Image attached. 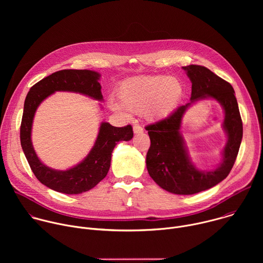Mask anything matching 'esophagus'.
<instances>
[{
	"instance_id": "obj_1",
	"label": "esophagus",
	"mask_w": 263,
	"mask_h": 263,
	"mask_svg": "<svg viewBox=\"0 0 263 263\" xmlns=\"http://www.w3.org/2000/svg\"><path fill=\"white\" fill-rule=\"evenodd\" d=\"M133 131H134L135 134L142 133V132H143V128H142L140 125H134V126H133Z\"/></svg>"
}]
</instances>
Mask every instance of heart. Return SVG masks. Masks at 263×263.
I'll use <instances>...</instances> for the list:
<instances>
[{
	"label": "heart",
	"instance_id": "heart-1",
	"mask_svg": "<svg viewBox=\"0 0 263 263\" xmlns=\"http://www.w3.org/2000/svg\"><path fill=\"white\" fill-rule=\"evenodd\" d=\"M183 95V86L173 77L145 76L124 81L119 88L120 101L110 100V106L120 112H142L149 120H159L176 108Z\"/></svg>",
	"mask_w": 263,
	"mask_h": 263
}]
</instances>
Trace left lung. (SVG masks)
Instances as JSON below:
<instances>
[{
  "label": "left lung",
  "mask_w": 263,
  "mask_h": 263,
  "mask_svg": "<svg viewBox=\"0 0 263 263\" xmlns=\"http://www.w3.org/2000/svg\"><path fill=\"white\" fill-rule=\"evenodd\" d=\"M192 81L191 102L180 106L167 118L145 127L151 140L146 153L148 175L161 189L176 195H194L211 189L226 178L236 160L242 138V121L232 85L205 66H183ZM209 96L225 109L224 127L229 142L222 164L214 171L202 172L190 162L179 134L181 117L192 102Z\"/></svg>",
  "instance_id": "obj_1"
}]
</instances>
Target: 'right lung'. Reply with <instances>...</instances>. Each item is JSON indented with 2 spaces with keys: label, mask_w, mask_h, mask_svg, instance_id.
I'll return each mask as SVG.
<instances>
[{
  "label": "right lung",
  "mask_w": 263,
  "mask_h": 263,
  "mask_svg": "<svg viewBox=\"0 0 263 263\" xmlns=\"http://www.w3.org/2000/svg\"><path fill=\"white\" fill-rule=\"evenodd\" d=\"M99 78L98 72L88 69L58 70L34 84L26 97L20 133L23 151L35 177L58 193L78 195L93 189L106 177L117 142L127 141L133 137L131 125L120 128L102 123L95 146L80 164L62 172L49 168L37 158L31 142V128L39 105L57 90L80 92L96 100H102Z\"/></svg>",
  "instance_id": "add662e5"
}]
</instances>
